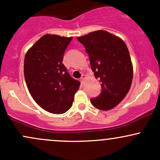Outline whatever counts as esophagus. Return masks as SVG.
I'll use <instances>...</instances> for the list:
<instances>
[{
  "instance_id": "esophagus-1",
  "label": "esophagus",
  "mask_w": 160,
  "mask_h": 160,
  "mask_svg": "<svg viewBox=\"0 0 160 160\" xmlns=\"http://www.w3.org/2000/svg\"><path fill=\"white\" fill-rule=\"evenodd\" d=\"M86 78V75H84V74H82L81 76V78H80V82H81L82 84H83L84 80H85Z\"/></svg>"
}]
</instances>
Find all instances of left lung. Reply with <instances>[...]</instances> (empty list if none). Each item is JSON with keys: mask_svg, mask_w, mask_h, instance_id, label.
<instances>
[{"mask_svg": "<svg viewBox=\"0 0 160 160\" xmlns=\"http://www.w3.org/2000/svg\"><path fill=\"white\" fill-rule=\"evenodd\" d=\"M89 55L91 69L102 82V92L91 103L99 110H111L127 95L133 78L129 52L123 40L103 30L79 37Z\"/></svg>", "mask_w": 160, "mask_h": 160, "instance_id": "left-lung-1", "label": "left lung"}]
</instances>
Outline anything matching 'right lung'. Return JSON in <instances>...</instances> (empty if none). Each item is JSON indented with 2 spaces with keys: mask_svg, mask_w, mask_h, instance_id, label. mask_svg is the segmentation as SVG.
Masks as SVG:
<instances>
[{
  "mask_svg": "<svg viewBox=\"0 0 160 160\" xmlns=\"http://www.w3.org/2000/svg\"><path fill=\"white\" fill-rule=\"evenodd\" d=\"M73 38L46 34L28 49L24 75L32 98L45 111L55 114L68 111L80 82L72 78L62 63Z\"/></svg>",
  "mask_w": 160,
  "mask_h": 160,
  "instance_id": "right-lung-1",
  "label": "right lung"
}]
</instances>
